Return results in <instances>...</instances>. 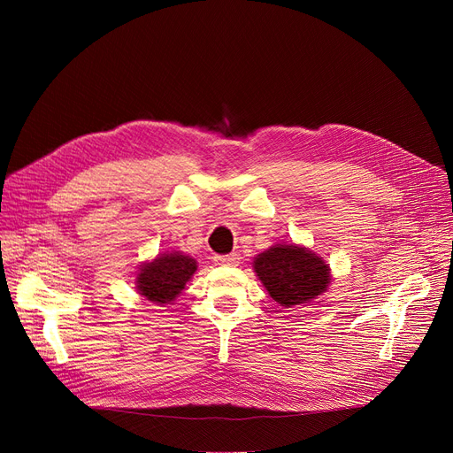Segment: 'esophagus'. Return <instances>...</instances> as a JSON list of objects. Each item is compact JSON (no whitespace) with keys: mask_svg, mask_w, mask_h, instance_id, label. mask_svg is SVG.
<instances>
[{"mask_svg":"<svg viewBox=\"0 0 453 453\" xmlns=\"http://www.w3.org/2000/svg\"><path fill=\"white\" fill-rule=\"evenodd\" d=\"M241 257L236 253H231V255H217L214 257V263L220 265V266H236L239 265Z\"/></svg>","mask_w":453,"mask_h":453,"instance_id":"obj_1","label":"esophagus"}]
</instances>
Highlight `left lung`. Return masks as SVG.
Listing matches in <instances>:
<instances>
[{
  "instance_id": "obj_1",
  "label": "left lung",
  "mask_w": 453,
  "mask_h": 453,
  "mask_svg": "<svg viewBox=\"0 0 453 453\" xmlns=\"http://www.w3.org/2000/svg\"><path fill=\"white\" fill-rule=\"evenodd\" d=\"M251 265L268 296L284 308L314 303L332 279L323 257L294 242L273 244L258 253Z\"/></svg>"
}]
</instances>
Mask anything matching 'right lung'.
<instances>
[{"label":"right lung","instance_id":"right-lung-1","mask_svg":"<svg viewBox=\"0 0 453 453\" xmlns=\"http://www.w3.org/2000/svg\"><path fill=\"white\" fill-rule=\"evenodd\" d=\"M198 270L196 258L183 251H163L135 272V290L156 304H171Z\"/></svg>","mask_w":453,"mask_h":453}]
</instances>
